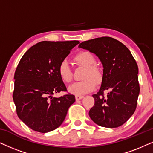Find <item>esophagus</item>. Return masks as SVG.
<instances>
[{
	"instance_id": "34e87169",
	"label": "esophagus",
	"mask_w": 153,
	"mask_h": 153,
	"mask_svg": "<svg viewBox=\"0 0 153 153\" xmlns=\"http://www.w3.org/2000/svg\"><path fill=\"white\" fill-rule=\"evenodd\" d=\"M83 97H83V96L76 95V96H75V100H82Z\"/></svg>"
}]
</instances>
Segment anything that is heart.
Segmentation results:
<instances>
[{
	"instance_id": "1",
	"label": "heart",
	"mask_w": 153,
	"mask_h": 153,
	"mask_svg": "<svg viewBox=\"0 0 153 153\" xmlns=\"http://www.w3.org/2000/svg\"><path fill=\"white\" fill-rule=\"evenodd\" d=\"M74 60L78 65L85 68V71L83 73L82 77L83 80L73 83L68 87V91L69 93L75 95H83L94 90L95 87V81L97 83L102 82L103 75L101 69L97 65H94L96 59L91 52L88 51H81L75 55ZM58 73L60 78L63 82H71L72 75L66 60H63L59 63L58 67Z\"/></svg>"
}]
</instances>
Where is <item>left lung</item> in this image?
Instances as JSON below:
<instances>
[{"instance_id": "obj_1", "label": "left lung", "mask_w": 153, "mask_h": 153, "mask_svg": "<svg viewBox=\"0 0 153 153\" xmlns=\"http://www.w3.org/2000/svg\"><path fill=\"white\" fill-rule=\"evenodd\" d=\"M78 47L92 52L103 65V78L94 106L89 111L96 124L107 128L123 125L136 109L140 92L138 68L128 48L115 39L103 36L83 42ZM109 90L106 98L103 91Z\"/></svg>"}]
</instances>
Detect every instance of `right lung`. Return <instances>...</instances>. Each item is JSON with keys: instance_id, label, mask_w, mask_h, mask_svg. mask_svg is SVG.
I'll return each instance as SVG.
<instances>
[{"instance_id": "obj_1", "label": "right lung", "mask_w": 153, "mask_h": 153, "mask_svg": "<svg viewBox=\"0 0 153 153\" xmlns=\"http://www.w3.org/2000/svg\"><path fill=\"white\" fill-rule=\"evenodd\" d=\"M79 41L41 42L25 52L15 71L13 98L17 114L29 128L47 133L62 124L73 94L53 97L66 90L58 73L59 63Z\"/></svg>"}]
</instances>
